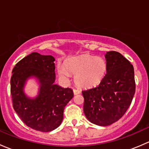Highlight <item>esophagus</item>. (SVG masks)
<instances>
[{"label":"esophagus","mask_w":149,"mask_h":149,"mask_svg":"<svg viewBox=\"0 0 149 149\" xmlns=\"http://www.w3.org/2000/svg\"><path fill=\"white\" fill-rule=\"evenodd\" d=\"M73 94L76 95V94H80V91L78 89H75V88H73Z\"/></svg>","instance_id":"1"}]
</instances>
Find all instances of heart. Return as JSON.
Returning <instances> with one entry per match:
<instances>
[{"label": "heart", "instance_id": "heart-1", "mask_svg": "<svg viewBox=\"0 0 149 149\" xmlns=\"http://www.w3.org/2000/svg\"><path fill=\"white\" fill-rule=\"evenodd\" d=\"M107 70V63L102 57L82 55L68 60L65 65H58L60 77L68 81L70 73L75 75V83L81 88L98 85L103 80Z\"/></svg>", "mask_w": 149, "mask_h": 149}]
</instances>
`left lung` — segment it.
Returning a JSON list of instances; mask_svg holds the SVG:
<instances>
[{"mask_svg":"<svg viewBox=\"0 0 149 149\" xmlns=\"http://www.w3.org/2000/svg\"><path fill=\"white\" fill-rule=\"evenodd\" d=\"M107 70L98 86L82 91L84 112L91 123L107 126L124 115L132 102L136 83L134 68L120 52L105 55Z\"/></svg>","mask_w":149,"mask_h":149,"instance_id":"obj_1","label":"left lung"}]
</instances>
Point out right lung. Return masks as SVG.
<instances>
[{
    "label": "right lung",
    "mask_w": 149,
    "mask_h": 149,
    "mask_svg": "<svg viewBox=\"0 0 149 149\" xmlns=\"http://www.w3.org/2000/svg\"><path fill=\"white\" fill-rule=\"evenodd\" d=\"M55 58L32 52L16 64L10 79V94L14 110L31 128L41 132L55 130L62 123L65 107L73 97V90L55 84ZM35 77L40 91L34 99L23 92L26 81Z\"/></svg>",
    "instance_id": "right-lung-1"
}]
</instances>
